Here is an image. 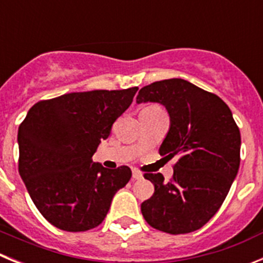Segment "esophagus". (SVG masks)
Instances as JSON below:
<instances>
[{
	"mask_svg": "<svg viewBox=\"0 0 263 263\" xmlns=\"http://www.w3.org/2000/svg\"><path fill=\"white\" fill-rule=\"evenodd\" d=\"M143 175L139 171H137V170H133V179H136V180H139V179H142Z\"/></svg>",
	"mask_w": 263,
	"mask_h": 263,
	"instance_id": "34e87169",
	"label": "esophagus"
}]
</instances>
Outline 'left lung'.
<instances>
[{"label": "left lung", "instance_id": "1", "mask_svg": "<svg viewBox=\"0 0 263 263\" xmlns=\"http://www.w3.org/2000/svg\"><path fill=\"white\" fill-rule=\"evenodd\" d=\"M141 103H158L167 109L170 129L159 154L179 158L170 182L162 174H145L155 191L141 204V212L158 231H197L224 203L238 173L240 129L220 97L183 79L146 85L137 96V104Z\"/></svg>", "mask_w": 263, "mask_h": 263}]
</instances>
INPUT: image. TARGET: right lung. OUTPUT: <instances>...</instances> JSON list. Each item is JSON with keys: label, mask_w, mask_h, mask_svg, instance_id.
<instances>
[{"label": "right lung", "mask_w": 263, "mask_h": 263, "mask_svg": "<svg viewBox=\"0 0 263 263\" xmlns=\"http://www.w3.org/2000/svg\"><path fill=\"white\" fill-rule=\"evenodd\" d=\"M138 88L73 92L39 101L18 129V171L31 200L53 227L85 232L105 218L132 178L127 166L92 160L101 139L130 106Z\"/></svg>", "instance_id": "obj_1"}]
</instances>
